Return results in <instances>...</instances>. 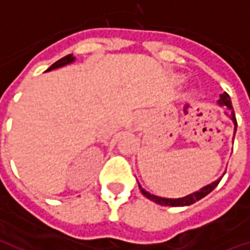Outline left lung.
Wrapping results in <instances>:
<instances>
[{
    "mask_svg": "<svg viewBox=\"0 0 250 250\" xmlns=\"http://www.w3.org/2000/svg\"><path fill=\"white\" fill-rule=\"evenodd\" d=\"M217 103H218L220 107H224V108L226 107L228 109H230V112H229V114H226V112L225 114L228 115V116L231 119V122H233V125H234V134H233V135H236L237 120H236V115H234V111H233V107H231L230 96H229L226 92H224L222 95H220V99H218V102H217ZM224 174H222L218 179H215L214 182L206 185V186H204V188H201L199 190H197V191H194V193L191 194H188V195H185V197H182V198H163V197H158V195H154V194L146 191V190L142 188L139 184H138V186H139L142 194H143L146 198H148L150 201H152V202H155V204L158 205H162V206H188V205H193L194 202H197V201H199V199H202L204 197H206L210 191H213V190L215 188V186L220 184V181L221 178L224 177Z\"/></svg>",
    "mask_w": 250,
    "mask_h": 250,
    "instance_id": "left-lung-1",
    "label": "left lung"
}]
</instances>
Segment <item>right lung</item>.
<instances>
[{
  "label": "right lung",
  "mask_w": 250,
  "mask_h": 250,
  "mask_svg": "<svg viewBox=\"0 0 250 250\" xmlns=\"http://www.w3.org/2000/svg\"><path fill=\"white\" fill-rule=\"evenodd\" d=\"M76 59L73 57V55H66L65 57H62V59H60L59 62H56L55 64H52L46 71H53V69H57V68H62V66H65V65H69V64H72V62H75Z\"/></svg>",
  "instance_id": "right-lung-1"
}]
</instances>
